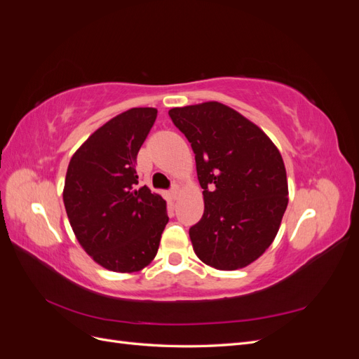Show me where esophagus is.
Returning a JSON list of instances; mask_svg holds the SVG:
<instances>
[{"mask_svg": "<svg viewBox=\"0 0 359 359\" xmlns=\"http://www.w3.org/2000/svg\"><path fill=\"white\" fill-rule=\"evenodd\" d=\"M180 193H181V187L178 186V184H173L172 189H170V194H172V198H173V199H177V198L180 196Z\"/></svg>", "mask_w": 359, "mask_h": 359, "instance_id": "34e87169", "label": "esophagus"}]
</instances>
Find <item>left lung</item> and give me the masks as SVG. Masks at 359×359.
Listing matches in <instances>:
<instances>
[{
    "instance_id": "obj_1",
    "label": "left lung",
    "mask_w": 359,
    "mask_h": 359,
    "mask_svg": "<svg viewBox=\"0 0 359 359\" xmlns=\"http://www.w3.org/2000/svg\"><path fill=\"white\" fill-rule=\"evenodd\" d=\"M169 116L191 144L203 189V215L189 231L194 253L222 271L250 265L274 241L287 206L280 151L219 102L173 107Z\"/></svg>"
}]
</instances>
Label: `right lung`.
<instances>
[{"label":"right lung","mask_w":359,"mask_h":359,"mask_svg":"<svg viewBox=\"0 0 359 359\" xmlns=\"http://www.w3.org/2000/svg\"><path fill=\"white\" fill-rule=\"evenodd\" d=\"M157 118L154 107L116 115L73 154L62 199L79 244L97 264L136 273L157 255L169 222L166 201L139 187L136 157Z\"/></svg>","instance_id":"1"}]
</instances>
